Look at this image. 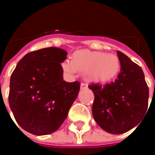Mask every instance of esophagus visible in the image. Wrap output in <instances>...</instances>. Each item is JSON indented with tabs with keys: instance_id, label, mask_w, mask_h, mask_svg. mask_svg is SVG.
<instances>
[{
	"instance_id": "34e87169",
	"label": "esophagus",
	"mask_w": 155,
	"mask_h": 155,
	"mask_svg": "<svg viewBox=\"0 0 155 155\" xmlns=\"http://www.w3.org/2000/svg\"><path fill=\"white\" fill-rule=\"evenodd\" d=\"M80 87H81V88H86V87H87V84L85 83H81Z\"/></svg>"
}]
</instances>
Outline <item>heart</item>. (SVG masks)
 I'll list each match as a JSON object with an SVG mask.
<instances>
[{"label":"heart","instance_id":"b5f03b06","mask_svg":"<svg viewBox=\"0 0 155 155\" xmlns=\"http://www.w3.org/2000/svg\"><path fill=\"white\" fill-rule=\"evenodd\" d=\"M120 60L117 55L103 52L81 50L75 52L73 59L63 61V71L71 75L79 70L86 71L87 77L93 81H106L113 79L120 70Z\"/></svg>","mask_w":155,"mask_h":155}]
</instances>
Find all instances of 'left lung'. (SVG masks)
Masks as SVG:
<instances>
[{"instance_id":"left-lung-1","label":"left lung","mask_w":155,"mask_h":155,"mask_svg":"<svg viewBox=\"0 0 155 155\" xmlns=\"http://www.w3.org/2000/svg\"><path fill=\"white\" fill-rule=\"evenodd\" d=\"M120 71L117 79L88 87L94 93L92 115L106 132L120 134L140 123L147 113L149 88L139 66L117 51Z\"/></svg>"}]
</instances>
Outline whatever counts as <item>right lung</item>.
<instances>
[{
    "mask_svg": "<svg viewBox=\"0 0 155 155\" xmlns=\"http://www.w3.org/2000/svg\"><path fill=\"white\" fill-rule=\"evenodd\" d=\"M67 54L57 47L30 52L11 75L9 107L18 125L32 134L58 130L79 94L80 82L63 80L61 63Z\"/></svg>",
    "mask_w": 155,
    "mask_h": 155,
    "instance_id": "add662e5",
    "label": "right lung"
}]
</instances>
